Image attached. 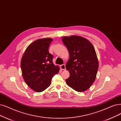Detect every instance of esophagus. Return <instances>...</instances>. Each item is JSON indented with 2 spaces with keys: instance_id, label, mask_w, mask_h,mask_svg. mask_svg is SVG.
<instances>
[{
  "instance_id": "obj_1",
  "label": "esophagus",
  "mask_w": 121,
  "mask_h": 121,
  "mask_svg": "<svg viewBox=\"0 0 121 121\" xmlns=\"http://www.w3.org/2000/svg\"><path fill=\"white\" fill-rule=\"evenodd\" d=\"M60 67H61V68L62 70H66V66H65V64H63L61 65L60 66Z\"/></svg>"
}]
</instances>
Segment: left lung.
I'll return each instance as SVG.
<instances>
[{"label":"left lung","mask_w":121,"mask_h":121,"mask_svg":"<svg viewBox=\"0 0 121 121\" xmlns=\"http://www.w3.org/2000/svg\"><path fill=\"white\" fill-rule=\"evenodd\" d=\"M62 41L70 56L66 64L70 76L66 82L74 90L83 92L96 79L99 63L95 48L89 40L78 36L63 37Z\"/></svg>","instance_id":"8db88e82"}]
</instances>
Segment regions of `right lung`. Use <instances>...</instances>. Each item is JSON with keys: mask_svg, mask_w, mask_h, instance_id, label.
<instances>
[{"mask_svg": "<svg viewBox=\"0 0 121 121\" xmlns=\"http://www.w3.org/2000/svg\"><path fill=\"white\" fill-rule=\"evenodd\" d=\"M52 40L50 38L35 40L22 57L21 69L24 81L36 92L45 90L50 85L54 75L59 72V67L53 64V56L48 50Z\"/></svg>", "mask_w": 121, "mask_h": 121, "instance_id": "obj_1", "label": "right lung"}]
</instances>
